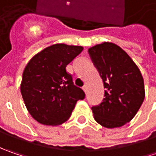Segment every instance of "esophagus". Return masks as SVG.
I'll list each match as a JSON object with an SVG mask.
<instances>
[{
  "label": "esophagus",
  "instance_id": "esophagus-1",
  "mask_svg": "<svg viewBox=\"0 0 156 156\" xmlns=\"http://www.w3.org/2000/svg\"><path fill=\"white\" fill-rule=\"evenodd\" d=\"M82 89H83V91H84L85 93H87V86H83V87H82Z\"/></svg>",
  "mask_w": 156,
  "mask_h": 156
}]
</instances>
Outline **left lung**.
Returning a JSON list of instances; mask_svg holds the SVG:
<instances>
[{
  "label": "left lung",
  "instance_id": "8db88e82",
  "mask_svg": "<svg viewBox=\"0 0 156 156\" xmlns=\"http://www.w3.org/2000/svg\"><path fill=\"white\" fill-rule=\"evenodd\" d=\"M103 81V101L92 107L94 120L108 129L129 122L145 98L144 81L134 61L121 47L105 41L88 48Z\"/></svg>",
  "mask_w": 156,
  "mask_h": 156
}]
</instances>
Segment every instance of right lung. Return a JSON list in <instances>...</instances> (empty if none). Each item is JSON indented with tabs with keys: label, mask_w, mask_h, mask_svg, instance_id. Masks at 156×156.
<instances>
[{
	"label": "right lung",
	"mask_w": 156,
	"mask_h": 156,
	"mask_svg": "<svg viewBox=\"0 0 156 156\" xmlns=\"http://www.w3.org/2000/svg\"><path fill=\"white\" fill-rule=\"evenodd\" d=\"M83 50L81 46L56 43L44 48L26 65L21 82L28 113L43 125L58 126L69 120L84 91L76 87L66 67Z\"/></svg>",
	"instance_id": "add662e5"
}]
</instances>
